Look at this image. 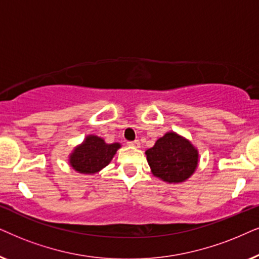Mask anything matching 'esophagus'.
Returning <instances> with one entry per match:
<instances>
[{
  "label": "esophagus",
  "instance_id": "34e87169",
  "mask_svg": "<svg viewBox=\"0 0 259 259\" xmlns=\"http://www.w3.org/2000/svg\"><path fill=\"white\" fill-rule=\"evenodd\" d=\"M127 144H129V146H132V147H135V148H140V146H141V143H140L139 140L130 141V142H127Z\"/></svg>",
  "mask_w": 259,
  "mask_h": 259
}]
</instances>
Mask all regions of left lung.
<instances>
[{
  "mask_svg": "<svg viewBox=\"0 0 259 259\" xmlns=\"http://www.w3.org/2000/svg\"><path fill=\"white\" fill-rule=\"evenodd\" d=\"M146 155L155 177L169 184L187 180L198 165V150L175 133H167L158 139Z\"/></svg>",
  "mask_w": 259,
  "mask_h": 259,
  "instance_id": "1",
  "label": "left lung"
}]
</instances>
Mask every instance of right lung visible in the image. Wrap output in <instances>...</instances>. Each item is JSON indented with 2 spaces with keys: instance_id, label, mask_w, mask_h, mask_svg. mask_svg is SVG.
I'll use <instances>...</instances> for the list:
<instances>
[{
  "instance_id": "1",
  "label": "right lung",
  "mask_w": 259,
  "mask_h": 259,
  "mask_svg": "<svg viewBox=\"0 0 259 259\" xmlns=\"http://www.w3.org/2000/svg\"><path fill=\"white\" fill-rule=\"evenodd\" d=\"M119 147V143L108 144L101 137L90 135L72 153L70 163L79 173H97L110 163Z\"/></svg>"
}]
</instances>
